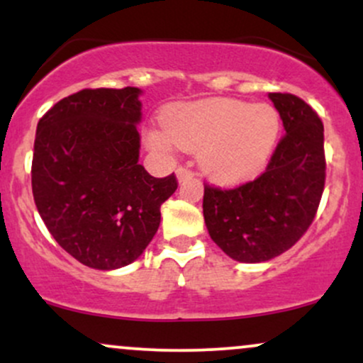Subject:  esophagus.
I'll return each mask as SVG.
<instances>
[{
    "mask_svg": "<svg viewBox=\"0 0 363 363\" xmlns=\"http://www.w3.org/2000/svg\"><path fill=\"white\" fill-rule=\"evenodd\" d=\"M194 176V172L189 167H179L177 169V179L179 181H186V179H191Z\"/></svg>",
    "mask_w": 363,
    "mask_h": 363,
    "instance_id": "1",
    "label": "esophagus"
}]
</instances>
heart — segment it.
<instances>
[{"instance_id":"b5f03b06","label":"heart","mask_w":363,"mask_h":363,"mask_svg":"<svg viewBox=\"0 0 363 363\" xmlns=\"http://www.w3.org/2000/svg\"><path fill=\"white\" fill-rule=\"evenodd\" d=\"M280 133V116L268 104L249 106L234 99L186 104L170 111L165 129H153L148 145L158 152L201 150L199 160L211 176L235 181L264 164Z\"/></svg>"}]
</instances>
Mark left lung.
Listing matches in <instances>:
<instances>
[{
	"label": "left lung",
	"mask_w": 363,
	"mask_h": 363,
	"mask_svg": "<svg viewBox=\"0 0 363 363\" xmlns=\"http://www.w3.org/2000/svg\"><path fill=\"white\" fill-rule=\"evenodd\" d=\"M285 128L266 170L222 189L205 184L203 215L210 237L232 259H273L314 222L326 182L324 126L294 94H269Z\"/></svg>",
	"instance_id": "1"
}]
</instances>
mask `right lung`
I'll use <instances>...</instances> for the list:
<instances>
[{
    "instance_id": "add662e5",
    "label": "right lung",
    "mask_w": 363,
    "mask_h": 363,
    "mask_svg": "<svg viewBox=\"0 0 363 363\" xmlns=\"http://www.w3.org/2000/svg\"><path fill=\"white\" fill-rule=\"evenodd\" d=\"M140 89H85L37 124L32 193L56 242L82 264L116 269L138 259L177 189L138 164Z\"/></svg>"
}]
</instances>
